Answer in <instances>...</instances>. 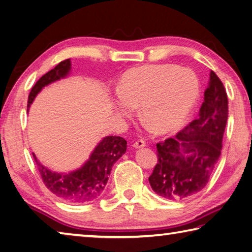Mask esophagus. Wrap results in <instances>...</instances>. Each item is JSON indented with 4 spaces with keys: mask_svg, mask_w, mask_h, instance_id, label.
I'll use <instances>...</instances> for the list:
<instances>
[{
    "mask_svg": "<svg viewBox=\"0 0 252 252\" xmlns=\"http://www.w3.org/2000/svg\"><path fill=\"white\" fill-rule=\"evenodd\" d=\"M132 146L134 147V149H142V147L145 146V142L143 140H137V141L133 143Z\"/></svg>",
    "mask_w": 252,
    "mask_h": 252,
    "instance_id": "obj_1",
    "label": "esophagus"
}]
</instances>
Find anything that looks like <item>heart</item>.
<instances>
[{
  "mask_svg": "<svg viewBox=\"0 0 252 252\" xmlns=\"http://www.w3.org/2000/svg\"><path fill=\"white\" fill-rule=\"evenodd\" d=\"M200 84L190 68L175 65H146L123 77L121 99L116 109L129 117L141 106V118L159 133L174 131L189 116L198 99Z\"/></svg>",
  "mask_w": 252,
  "mask_h": 252,
  "instance_id": "1",
  "label": "heart"
}]
</instances>
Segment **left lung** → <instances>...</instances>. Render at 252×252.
I'll list each match as a JSON object with an SVG mask.
<instances>
[{"mask_svg": "<svg viewBox=\"0 0 252 252\" xmlns=\"http://www.w3.org/2000/svg\"><path fill=\"white\" fill-rule=\"evenodd\" d=\"M227 118V94L211 71L196 119L175 137L156 144L158 160L149 178L154 192L168 200H184L203 190L220 159Z\"/></svg>", "mask_w": 252, "mask_h": 252, "instance_id": "obj_1", "label": "left lung"}]
</instances>
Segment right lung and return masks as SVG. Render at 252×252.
Segmentation results:
<instances>
[{
  "mask_svg": "<svg viewBox=\"0 0 252 252\" xmlns=\"http://www.w3.org/2000/svg\"><path fill=\"white\" fill-rule=\"evenodd\" d=\"M71 71V60H64L44 74L34 84L28 96L29 108L44 86L67 76ZM126 151V141L121 136H106L98 143L88 160L81 168L67 174L56 172L44 167L34 154L39 174L44 186L53 194L70 203H86L99 198L106 188L110 171L115 162Z\"/></svg>",
  "mask_w": 252,
  "mask_h": 252,
  "instance_id": "add662e5",
  "label": "right lung"
}]
</instances>
